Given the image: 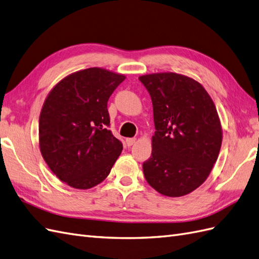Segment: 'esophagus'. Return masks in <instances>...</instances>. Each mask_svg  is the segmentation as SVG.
Masks as SVG:
<instances>
[{
    "instance_id": "34e87169",
    "label": "esophagus",
    "mask_w": 259,
    "mask_h": 259,
    "mask_svg": "<svg viewBox=\"0 0 259 259\" xmlns=\"http://www.w3.org/2000/svg\"><path fill=\"white\" fill-rule=\"evenodd\" d=\"M136 141H137L136 138H128V139H125V143H127L128 147H131V145H134V144L136 143Z\"/></svg>"
}]
</instances>
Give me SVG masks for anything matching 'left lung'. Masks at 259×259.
<instances>
[{"instance_id":"8db88e82","label":"left lung","mask_w":259,"mask_h":259,"mask_svg":"<svg viewBox=\"0 0 259 259\" xmlns=\"http://www.w3.org/2000/svg\"><path fill=\"white\" fill-rule=\"evenodd\" d=\"M153 104L152 154L143 163L151 187L182 197L207 180L222 144V127L210 95L196 79L173 72L139 77Z\"/></svg>"}]
</instances>
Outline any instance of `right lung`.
Segmentation results:
<instances>
[{
	"mask_svg": "<svg viewBox=\"0 0 259 259\" xmlns=\"http://www.w3.org/2000/svg\"><path fill=\"white\" fill-rule=\"evenodd\" d=\"M123 74L90 68L50 91L39 116V148L59 180L76 189L102 183L122 151L109 127L107 102Z\"/></svg>",
	"mask_w": 259,
	"mask_h": 259,
	"instance_id": "right-lung-1",
	"label": "right lung"
}]
</instances>
